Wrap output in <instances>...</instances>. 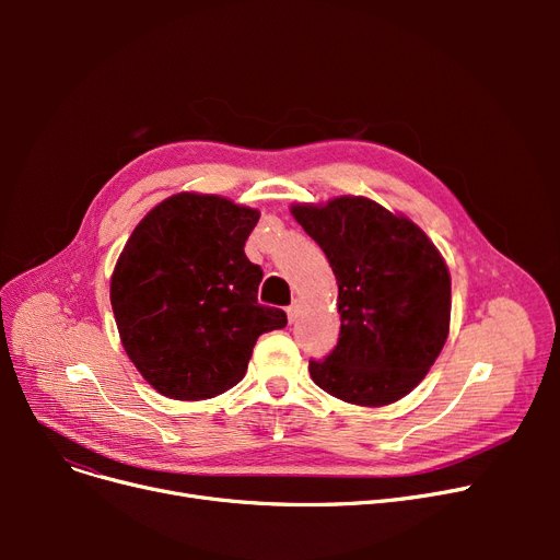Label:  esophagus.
Here are the masks:
<instances>
[{"mask_svg": "<svg viewBox=\"0 0 560 560\" xmlns=\"http://www.w3.org/2000/svg\"><path fill=\"white\" fill-rule=\"evenodd\" d=\"M300 313H302V306H300V302H295V304H292V306H288V319H290V322H298Z\"/></svg>", "mask_w": 560, "mask_h": 560, "instance_id": "1", "label": "esophagus"}]
</instances>
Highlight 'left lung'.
<instances>
[{"label": "left lung", "mask_w": 560, "mask_h": 560, "mask_svg": "<svg viewBox=\"0 0 560 560\" xmlns=\"http://www.w3.org/2000/svg\"><path fill=\"white\" fill-rule=\"evenodd\" d=\"M338 281L340 338L311 361L315 384L349 404L386 406L427 376L450 334L452 279L427 233L368 197L290 209Z\"/></svg>", "instance_id": "left-lung-1"}]
</instances>
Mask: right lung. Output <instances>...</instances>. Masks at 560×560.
I'll use <instances>...</instances> for the list:
<instances>
[{
	"label": "right lung",
	"mask_w": 560,
	"mask_h": 560,
	"mask_svg": "<svg viewBox=\"0 0 560 560\" xmlns=\"http://www.w3.org/2000/svg\"><path fill=\"white\" fill-rule=\"evenodd\" d=\"M260 213L218 195L179 192L133 229L110 277L127 357L170 399L222 395L247 372L260 334L285 313L258 304L260 265L245 241Z\"/></svg>",
	"instance_id": "right-lung-1"
}]
</instances>
